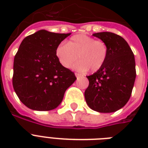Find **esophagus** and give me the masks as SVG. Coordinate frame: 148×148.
<instances>
[{
	"label": "esophagus",
	"instance_id": "obj_1",
	"mask_svg": "<svg viewBox=\"0 0 148 148\" xmlns=\"http://www.w3.org/2000/svg\"><path fill=\"white\" fill-rule=\"evenodd\" d=\"M75 76H76L77 77H81V74H79V73H75Z\"/></svg>",
	"mask_w": 148,
	"mask_h": 148
}]
</instances>
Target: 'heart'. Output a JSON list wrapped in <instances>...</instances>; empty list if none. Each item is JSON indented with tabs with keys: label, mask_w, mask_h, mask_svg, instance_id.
Here are the masks:
<instances>
[{
	"label": "heart",
	"mask_w": 148,
	"mask_h": 148,
	"mask_svg": "<svg viewBox=\"0 0 148 148\" xmlns=\"http://www.w3.org/2000/svg\"><path fill=\"white\" fill-rule=\"evenodd\" d=\"M56 56L64 67L70 68L76 62L74 68L79 71L89 69L95 72L101 69L108 54V46L102 40L85 34L73 36L66 45H60L56 48Z\"/></svg>",
	"instance_id": "obj_1"
}]
</instances>
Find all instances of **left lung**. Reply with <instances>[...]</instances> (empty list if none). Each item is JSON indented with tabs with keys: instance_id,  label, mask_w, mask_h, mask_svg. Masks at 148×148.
<instances>
[{
	"instance_id": "obj_1",
	"label": "left lung",
	"mask_w": 148,
	"mask_h": 148,
	"mask_svg": "<svg viewBox=\"0 0 148 148\" xmlns=\"http://www.w3.org/2000/svg\"><path fill=\"white\" fill-rule=\"evenodd\" d=\"M93 36L107 45L108 54L103 67L87 76L86 102L97 112H115L131 97L136 78L134 55L126 40L116 34L100 32Z\"/></svg>"
}]
</instances>
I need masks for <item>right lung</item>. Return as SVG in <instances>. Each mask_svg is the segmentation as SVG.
<instances>
[{
	"instance_id": "1",
	"label": "right lung",
	"mask_w": 148,
	"mask_h": 148,
	"mask_svg": "<svg viewBox=\"0 0 148 148\" xmlns=\"http://www.w3.org/2000/svg\"><path fill=\"white\" fill-rule=\"evenodd\" d=\"M70 34L40 30L22 40L14 60L13 87L20 101L30 109H55L76 81L74 73L60 64L55 53Z\"/></svg>"
}]
</instances>
